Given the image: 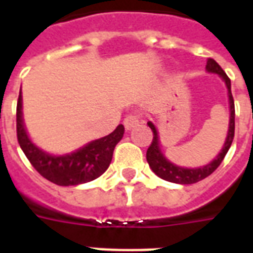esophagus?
<instances>
[{
	"label": "esophagus",
	"instance_id": "obj_1",
	"mask_svg": "<svg viewBox=\"0 0 253 253\" xmlns=\"http://www.w3.org/2000/svg\"><path fill=\"white\" fill-rule=\"evenodd\" d=\"M138 123H139V116L137 115H128L123 121V125H125V128H126L127 131H130L131 128L138 126Z\"/></svg>",
	"mask_w": 253,
	"mask_h": 253
}]
</instances>
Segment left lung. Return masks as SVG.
Wrapping results in <instances>:
<instances>
[{"label":"left lung","mask_w":253,"mask_h":253,"mask_svg":"<svg viewBox=\"0 0 253 253\" xmlns=\"http://www.w3.org/2000/svg\"><path fill=\"white\" fill-rule=\"evenodd\" d=\"M206 72L212 73V74H218L219 78L222 80L226 90H228V101H229V128L225 142L221 149V152L214 157V159L207 163L206 165L202 167H196V168H187V167H180V165L173 164L172 161L167 159V156L161 149V142H160L159 130L154 125L153 122H148V126L152 128L153 131V141L152 145L149 146L148 152H146V160H148L150 169L153 170L156 175L164 179L170 183H176V184H192L196 181L203 180L205 177L211 175L214 170L217 169L219 164L222 163L223 157L228 153L230 145L233 142L234 137V101L233 96H232V90H230V80L226 76V73L223 72L221 66L218 65L214 59L209 58L206 63Z\"/></svg>","instance_id":"left-lung-1"}]
</instances>
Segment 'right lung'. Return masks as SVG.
Here are the masks:
<instances>
[{
	"instance_id": "obj_1",
	"label": "right lung",
	"mask_w": 253,
	"mask_h": 253,
	"mask_svg": "<svg viewBox=\"0 0 253 253\" xmlns=\"http://www.w3.org/2000/svg\"><path fill=\"white\" fill-rule=\"evenodd\" d=\"M17 139L20 148L39 173L58 186H78L104 173L110 167L114 149L123 138L125 127L119 125L114 131L99 139L85 143L70 153L51 154L31 139L23 118V94L17 101Z\"/></svg>"
}]
</instances>
